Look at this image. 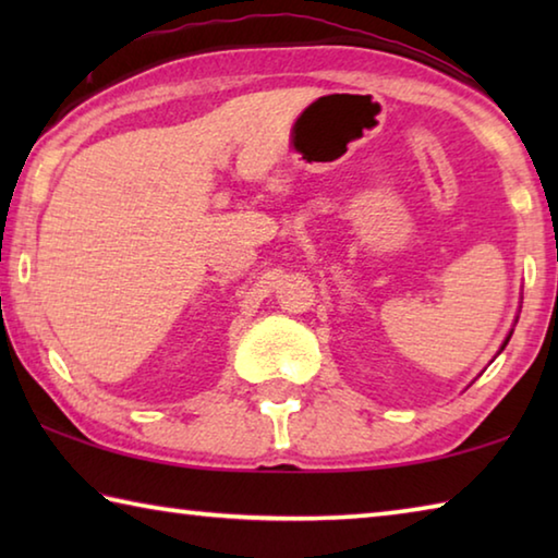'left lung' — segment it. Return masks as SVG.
<instances>
[{
	"label": "left lung",
	"instance_id": "obj_1",
	"mask_svg": "<svg viewBox=\"0 0 558 558\" xmlns=\"http://www.w3.org/2000/svg\"><path fill=\"white\" fill-rule=\"evenodd\" d=\"M509 337H512V332H509ZM509 337H507V339H505V344H502V349H505V347H507V342H509Z\"/></svg>",
	"mask_w": 558,
	"mask_h": 558
}]
</instances>
